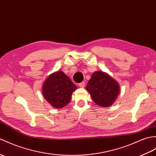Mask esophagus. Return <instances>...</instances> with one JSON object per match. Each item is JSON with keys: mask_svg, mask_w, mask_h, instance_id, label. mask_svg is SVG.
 I'll list each match as a JSON object with an SVG mask.
<instances>
[{"mask_svg": "<svg viewBox=\"0 0 156 156\" xmlns=\"http://www.w3.org/2000/svg\"><path fill=\"white\" fill-rule=\"evenodd\" d=\"M78 86H79L80 87H81V88H84V86H85V82L83 81V82H80V83H79Z\"/></svg>", "mask_w": 156, "mask_h": 156, "instance_id": "esophagus-1", "label": "esophagus"}]
</instances>
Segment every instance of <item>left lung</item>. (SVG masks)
Returning a JSON list of instances; mask_svg holds the SVG:
<instances>
[{"label": "left lung", "mask_w": 156, "mask_h": 156, "mask_svg": "<svg viewBox=\"0 0 156 156\" xmlns=\"http://www.w3.org/2000/svg\"><path fill=\"white\" fill-rule=\"evenodd\" d=\"M86 89L94 102L102 107H109L113 104L120 92L119 83L102 71L94 72Z\"/></svg>", "instance_id": "obj_1"}]
</instances>
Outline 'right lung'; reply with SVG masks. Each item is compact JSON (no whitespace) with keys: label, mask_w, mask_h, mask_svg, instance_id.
Returning a JSON list of instances; mask_svg holds the SVG:
<instances>
[{"label":"right lung","mask_w":156,"mask_h":156,"mask_svg":"<svg viewBox=\"0 0 156 156\" xmlns=\"http://www.w3.org/2000/svg\"><path fill=\"white\" fill-rule=\"evenodd\" d=\"M77 86L62 71H57L48 76L42 84L44 99L53 108H62L70 102L72 94Z\"/></svg>","instance_id":"add662e5"}]
</instances>
